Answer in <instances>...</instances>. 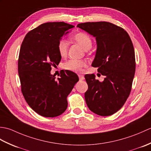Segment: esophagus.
Returning a JSON list of instances; mask_svg holds the SVG:
<instances>
[{
    "mask_svg": "<svg viewBox=\"0 0 151 151\" xmlns=\"http://www.w3.org/2000/svg\"><path fill=\"white\" fill-rule=\"evenodd\" d=\"M78 77H79L80 81H83V80L84 79V76L81 75H78Z\"/></svg>",
    "mask_w": 151,
    "mask_h": 151,
    "instance_id": "obj_1",
    "label": "esophagus"
}]
</instances>
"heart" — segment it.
Segmentation results:
<instances>
[{"label":"heart","mask_w":151,"mask_h":151,"mask_svg":"<svg viewBox=\"0 0 151 151\" xmlns=\"http://www.w3.org/2000/svg\"><path fill=\"white\" fill-rule=\"evenodd\" d=\"M72 39L85 50L90 49L92 46L91 38L86 33L79 32L76 34ZM67 49H68L67 41L64 39L60 40L58 44V50L60 55L62 57L66 56ZM86 65V62L83 60H70L64 64V68L73 72H80L82 70V67H85Z\"/></svg>","instance_id":"1"}]
</instances>
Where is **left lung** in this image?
Listing matches in <instances>:
<instances>
[{"label": "left lung", "mask_w": 151, "mask_h": 151, "mask_svg": "<svg viewBox=\"0 0 151 151\" xmlns=\"http://www.w3.org/2000/svg\"><path fill=\"white\" fill-rule=\"evenodd\" d=\"M77 27L95 37L97 50L91 66L105 76L100 82L94 74L85 75L86 104L96 114L111 115L122 108L131 91L136 70L132 42L123 28L111 22H88Z\"/></svg>", "instance_id": "1"}]
</instances>
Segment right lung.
<instances>
[{
  "label": "right lung",
  "mask_w": 151,
  "mask_h": 151,
  "mask_svg": "<svg viewBox=\"0 0 151 151\" xmlns=\"http://www.w3.org/2000/svg\"><path fill=\"white\" fill-rule=\"evenodd\" d=\"M74 26L63 22H46L29 32L21 44L18 72L21 91L28 104L37 114L54 117L67 107V97L78 81L76 74L63 70L56 80L50 73L62 56L58 44Z\"/></svg>",
  "instance_id": "add662e5"
}]
</instances>
